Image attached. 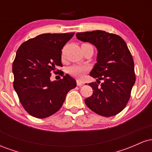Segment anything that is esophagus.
Returning a JSON list of instances; mask_svg holds the SVG:
<instances>
[{
	"label": "esophagus",
	"mask_w": 152,
	"mask_h": 152,
	"mask_svg": "<svg viewBox=\"0 0 152 152\" xmlns=\"http://www.w3.org/2000/svg\"><path fill=\"white\" fill-rule=\"evenodd\" d=\"M76 83H77V86H82V85L84 84L83 81H81V80H79V79H78L77 81H76Z\"/></svg>",
	"instance_id": "esophagus-1"
}]
</instances>
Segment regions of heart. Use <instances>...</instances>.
I'll return each instance as SVG.
<instances>
[{
	"instance_id": "b5f03b06",
	"label": "heart",
	"mask_w": 152,
	"mask_h": 152,
	"mask_svg": "<svg viewBox=\"0 0 152 152\" xmlns=\"http://www.w3.org/2000/svg\"><path fill=\"white\" fill-rule=\"evenodd\" d=\"M88 69V67L87 66L74 65L69 68L68 71L72 76H76V77H81Z\"/></svg>"
}]
</instances>
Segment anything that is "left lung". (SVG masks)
I'll use <instances>...</instances> for the list:
<instances>
[{
  "mask_svg": "<svg viewBox=\"0 0 152 152\" xmlns=\"http://www.w3.org/2000/svg\"><path fill=\"white\" fill-rule=\"evenodd\" d=\"M76 38L95 46L98 50L96 63L90 72L94 78L102 80L88 85L93 94L85 104L94 112L109 117L125 108L135 83L134 64L126 42L118 35L104 31L77 33Z\"/></svg>",
  "mask_w": 152,
  "mask_h": 152,
  "instance_id": "8db88e82",
  "label": "left lung"
}]
</instances>
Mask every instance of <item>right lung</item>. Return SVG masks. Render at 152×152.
<instances>
[{"label":"right lung","instance_id":"1","mask_svg":"<svg viewBox=\"0 0 152 152\" xmlns=\"http://www.w3.org/2000/svg\"><path fill=\"white\" fill-rule=\"evenodd\" d=\"M74 35L43 34L23 43L13 64V87L25 110L31 116L44 118L61 109L66 94L76 86L66 74L62 79L50 81L52 71L62 66L61 50Z\"/></svg>","mask_w":152,"mask_h":152}]
</instances>
